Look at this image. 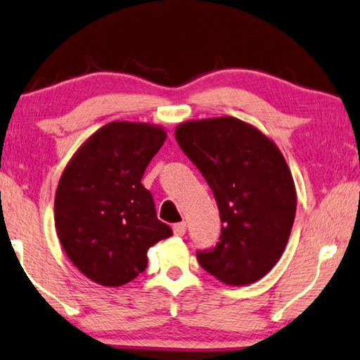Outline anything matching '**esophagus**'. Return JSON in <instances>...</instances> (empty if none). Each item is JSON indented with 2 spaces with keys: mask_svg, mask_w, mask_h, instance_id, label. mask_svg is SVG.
Wrapping results in <instances>:
<instances>
[{
  "mask_svg": "<svg viewBox=\"0 0 360 360\" xmlns=\"http://www.w3.org/2000/svg\"><path fill=\"white\" fill-rule=\"evenodd\" d=\"M174 233H175V236H184L186 233V223H185V221L174 224Z\"/></svg>",
  "mask_w": 360,
  "mask_h": 360,
  "instance_id": "34e87169",
  "label": "esophagus"
}]
</instances>
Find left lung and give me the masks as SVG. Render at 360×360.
<instances>
[{"label":"left lung","instance_id":"1","mask_svg":"<svg viewBox=\"0 0 360 360\" xmlns=\"http://www.w3.org/2000/svg\"><path fill=\"white\" fill-rule=\"evenodd\" d=\"M175 137L208 181L223 223L219 243L196 252L200 265L228 285L257 282L282 257L297 211L282 152L231 116L184 122Z\"/></svg>","mask_w":360,"mask_h":360}]
</instances>
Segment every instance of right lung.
<instances>
[{"instance_id": "1", "label": "right lung", "mask_w": 360, "mask_h": 360, "mask_svg": "<svg viewBox=\"0 0 360 360\" xmlns=\"http://www.w3.org/2000/svg\"><path fill=\"white\" fill-rule=\"evenodd\" d=\"M165 131L112 121L72 157L56 193V228L72 264L93 282L120 287L147 267V250L172 236L141 180Z\"/></svg>"}]
</instances>
